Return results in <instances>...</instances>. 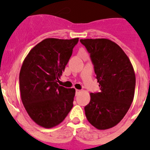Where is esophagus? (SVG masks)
I'll return each instance as SVG.
<instances>
[{
  "mask_svg": "<svg viewBox=\"0 0 150 150\" xmlns=\"http://www.w3.org/2000/svg\"><path fill=\"white\" fill-rule=\"evenodd\" d=\"M80 91H80V90L76 89V95H77V94H79V92H80Z\"/></svg>",
  "mask_w": 150,
  "mask_h": 150,
  "instance_id": "34e87169",
  "label": "esophagus"
}]
</instances>
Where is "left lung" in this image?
I'll return each mask as SVG.
<instances>
[{
  "mask_svg": "<svg viewBox=\"0 0 150 150\" xmlns=\"http://www.w3.org/2000/svg\"><path fill=\"white\" fill-rule=\"evenodd\" d=\"M95 68L100 92L91 93L85 107L87 120L99 130L112 128L123 119L134 96L133 66L119 45L108 39L80 40Z\"/></svg>",
  "mask_w": 150,
  "mask_h": 150,
  "instance_id": "left-lung-1",
  "label": "left lung"
}]
</instances>
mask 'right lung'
Returning <instances> with one entry per match:
<instances>
[{
	"label": "right lung",
	"instance_id": "1",
	"mask_svg": "<svg viewBox=\"0 0 150 150\" xmlns=\"http://www.w3.org/2000/svg\"><path fill=\"white\" fill-rule=\"evenodd\" d=\"M79 38H47L30 50L19 73L22 104L31 120L51 128L63 121L73 107L74 88L58 84Z\"/></svg>",
	"mask_w": 150,
	"mask_h": 150
}]
</instances>
